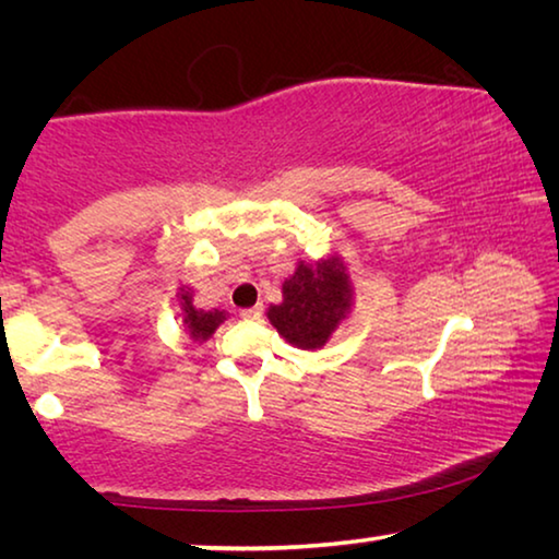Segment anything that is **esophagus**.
<instances>
[{
  "mask_svg": "<svg viewBox=\"0 0 559 559\" xmlns=\"http://www.w3.org/2000/svg\"><path fill=\"white\" fill-rule=\"evenodd\" d=\"M261 313H263V308H261V306H253V308H243V310H241V318H246V320H259Z\"/></svg>",
  "mask_w": 559,
  "mask_h": 559,
  "instance_id": "1",
  "label": "esophagus"
}]
</instances>
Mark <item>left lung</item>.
I'll return each mask as SVG.
<instances>
[{"label":"left lung","instance_id":"left-lung-1","mask_svg":"<svg viewBox=\"0 0 559 559\" xmlns=\"http://www.w3.org/2000/svg\"><path fill=\"white\" fill-rule=\"evenodd\" d=\"M283 300L269 308V323L298 349L325 347L353 310L355 286L340 253L318 261H298L293 276L283 281Z\"/></svg>","mask_w":559,"mask_h":559}]
</instances>
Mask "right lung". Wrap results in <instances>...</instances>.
<instances>
[{
  "label": "right lung",
  "instance_id": "obj_1",
  "mask_svg": "<svg viewBox=\"0 0 559 559\" xmlns=\"http://www.w3.org/2000/svg\"><path fill=\"white\" fill-rule=\"evenodd\" d=\"M194 290L189 286H182L177 290V302H179V323H182L185 333L194 340V343H206L214 333L216 328H219L229 313L219 308H212V310H202L194 306Z\"/></svg>",
  "mask_w": 559,
  "mask_h": 559
}]
</instances>
